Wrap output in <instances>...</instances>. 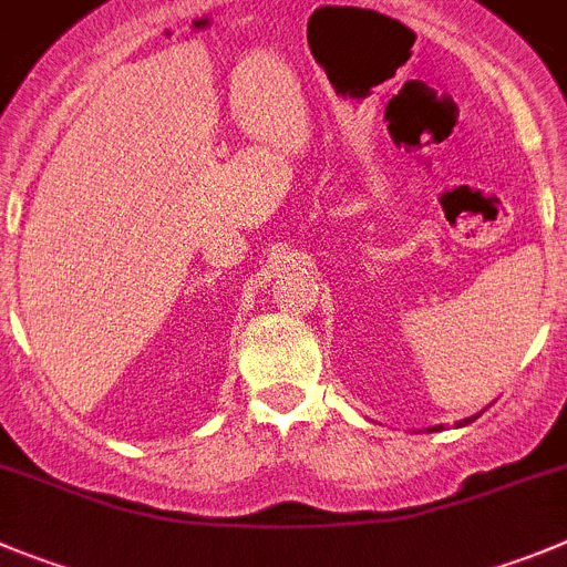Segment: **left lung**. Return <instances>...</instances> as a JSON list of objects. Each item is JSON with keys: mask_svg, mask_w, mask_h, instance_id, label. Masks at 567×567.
Masks as SVG:
<instances>
[{"mask_svg": "<svg viewBox=\"0 0 567 567\" xmlns=\"http://www.w3.org/2000/svg\"><path fill=\"white\" fill-rule=\"evenodd\" d=\"M477 415H470V419H461V422H455V427H464V424H470V422H475ZM430 433H439V430H444L441 427V424H435V427H427Z\"/></svg>", "mask_w": 567, "mask_h": 567, "instance_id": "8db88e82", "label": "left lung"}]
</instances>
